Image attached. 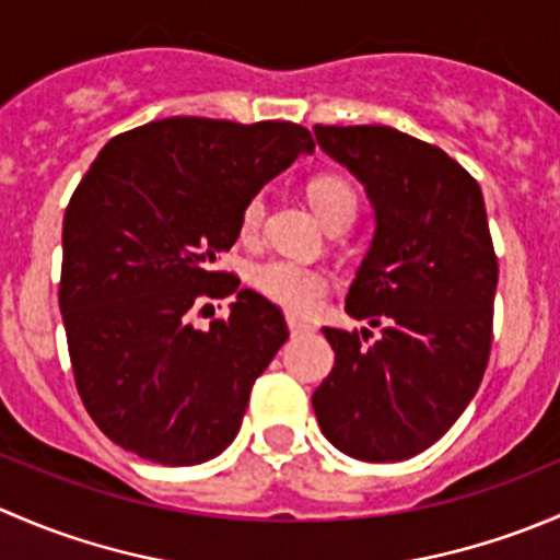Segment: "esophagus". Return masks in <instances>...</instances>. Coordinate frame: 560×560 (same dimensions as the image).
<instances>
[{"label": "esophagus", "instance_id": "1", "mask_svg": "<svg viewBox=\"0 0 560 560\" xmlns=\"http://www.w3.org/2000/svg\"><path fill=\"white\" fill-rule=\"evenodd\" d=\"M287 327H290L292 336H301V332H308V330H312V327H308L306 322L295 319V316H287Z\"/></svg>", "mask_w": 560, "mask_h": 560}]
</instances>
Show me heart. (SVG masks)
I'll list each match as a JSON object with an SVG mask.
<instances>
[{
	"instance_id": "heart-1",
	"label": "heart",
	"mask_w": 560,
	"mask_h": 560,
	"mask_svg": "<svg viewBox=\"0 0 560 560\" xmlns=\"http://www.w3.org/2000/svg\"><path fill=\"white\" fill-rule=\"evenodd\" d=\"M308 200H312V208L316 217L325 222V228L332 222H352L354 211H358V195H354L352 184L336 173H322L312 178ZM262 217L265 197L254 195L244 206V213H241V235L254 238L259 224H262ZM248 279H252V287L259 295L295 314L312 312L327 287V276L319 268L287 257L265 259V262L254 265Z\"/></svg>"
}]
</instances>
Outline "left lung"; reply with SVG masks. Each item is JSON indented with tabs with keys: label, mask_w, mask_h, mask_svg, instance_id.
Here are the masks:
<instances>
[{
	"label": "left lung",
	"mask_w": 560,
	"mask_h": 560,
	"mask_svg": "<svg viewBox=\"0 0 560 560\" xmlns=\"http://www.w3.org/2000/svg\"><path fill=\"white\" fill-rule=\"evenodd\" d=\"M314 135L374 206L347 314L380 330L322 327L336 365L314 415L343 455L406 460L453 428L488 369L499 259L482 189L439 145L393 127L316 124Z\"/></svg>",
	"instance_id": "1"
}]
</instances>
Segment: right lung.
<instances>
[{
  "label": "right lung",
  "instance_id": "right-lung-1",
  "mask_svg": "<svg viewBox=\"0 0 560 560\" xmlns=\"http://www.w3.org/2000/svg\"><path fill=\"white\" fill-rule=\"evenodd\" d=\"M312 151L292 121L173 116L107 140L83 175L65 211L59 308L83 406L118 447L195 466L238 436L290 332L273 303L213 268L246 202ZM228 294L229 319L197 331L190 312Z\"/></svg>",
  "mask_w": 560,
  "mask_h": 560
}]
</instances>
